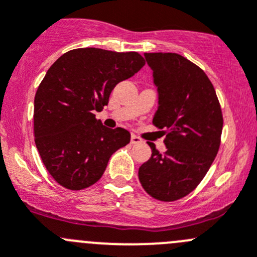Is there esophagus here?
<instances>
[{
  "instance_id": "obj_1",
  "label": "esophagus",
  "mask_w": 257,
  "mask_h": 257,
  "mask_svg": "<svg viewBox=\"0 0 257 257\" xmlns=\"http://www.w3.org/2000/svg\"><path fill=\"white\" fill-rule=\"evenodd\" d=\"M140 143H143V140H141L139 136H136V135L131 136V144H134V145H135V144H140Z\"/></svg>"
}]
</instances>
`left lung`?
<instances>
[{
	"label": "left lung",
	"instance_id": "left-lung-1",
	"mask_svg": "<svg viewBox=\"0 0 257 257\" xmlns=\"http://www.w3.org/2000/svg\"><path fill=\"white\" fill-rule=\"evenodd\" d=\"M145 59L159 92L153 123L164 130L167 151L149 143L153 154L139 179L149 195L174 202L206 177L221 145L223 116L213 84L198 65L175 53H145Z\"/></svg>",
	"mask_w": 257,
	"mask_h": 257
}]
</instances>
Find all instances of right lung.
<instances>
[{
    "instance_id": "1",
    "label": "right lung",
    "mask_w": 257,
    "mask_h": 257,
    "mask_svg": "<svg viewBox=\"0 0 257 257\" xmlns=\"http://www.w3.org/2000/svg\"><path fill=\"white\" fill-rule=\"evenodd\" d=\"M145 65L136 51L73 49L54 63L34 99V136L49 174L80 190L98 182L114 151L130 143L121 127L107 128L94 111L108 104L117 83Z\"/></svg>"
}]
</instances>
